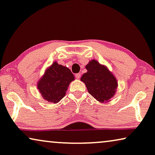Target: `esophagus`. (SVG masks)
I'll return each mask as SVG.
<instances>
[{"label": "esophagus", "mask_w": 155, "mask_h": 155, "mask_svg": "<svg viewBox=\"0 0 155 155\" xmlns=\"http://www.w3.org/2000/svg\"><path fill=\"white\" fill-rule=\"evenodd\" d=\"M75 77L77 78H80V77H81V74L80 73H77V74H75Z\"/></svg>", "instance_id": "34e87169"}]
</instances>
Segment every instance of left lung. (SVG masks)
<instances>
[{
  "instance_id": "1",
  "label": "left lung",
  "mask_w": 155,
  "mask_h": 155,
  "mask_svg": "<svg viewBox=\"0 0 155 155\" xmlns=\"http://www.w3.org/2000/svg\"><path fill=\"white\" fill-rule=\"evenodd\" d=\"M87 72L81 78L88 92L101 102H106L115 93L117 82L106 67L92 60L85 67Z\"/></svg>"
}]
</instances>
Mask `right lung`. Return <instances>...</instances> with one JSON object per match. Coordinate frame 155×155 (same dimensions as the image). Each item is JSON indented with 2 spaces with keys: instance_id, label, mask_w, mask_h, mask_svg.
<instances>
[{
  "instance_id": "add662e5",
  "label": "right lung",
  "mask_w": 155,
  "mask_h": 155,
  "mask_svg": "<svg viewBox=\"0 0 155 155\" xmlns=\"http://www.w3.org/2000/svg\"><path fill=\"white\" fill-rule=\"evenodd\" d=\"M74 80L70 69L55 62L40 80L38 88L45 100L57 103L65 95L69 84Z\"/></svg>"
}]
</instances>
